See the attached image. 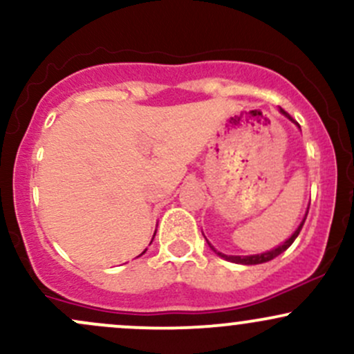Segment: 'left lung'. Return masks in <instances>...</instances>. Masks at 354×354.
<instances>
[{"mask_svg":"<svg viewBox=\"0 0 354 354\" xmlns=\"http://www.w3.org/2000/svg\"><path fill=\"white\" fill-rule=\"evenodd\" d=\"M279 113H281L283 116H286L288 120L290 121H293V118H291L290 115H288L286 111H284V109H281L279 108ZM299 128V124H296ZM306 214H308V211L306 213H304V216H303V219H301V223H299L298 225V228H296L295 231H293V234H291L290 238L288 239H284V241L281 243V245H278L276 248H271L270 251H265V253H258V254H248V256H239V254H225V253H221V251H218L216 248H214L213 245H211V243L208 241V239H206V243H208V246L211 248V250L214 251V253H216L219 258H223V259H226V261H231V263H236V265H261V263H266V261H271V259H274L276 256H279L281 253H284V251L288 250V248H290L291 245H293V241L296 238H298V234H299V231H301V228H303V225H304V219H306ZM206 238V236H205Z\"/></svg>","mask_w":354,"mask_h":354,"instance_id":"left-lung-1","label":"left lung"}]
</instances>
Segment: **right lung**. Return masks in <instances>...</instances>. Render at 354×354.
<instances>
[{"label":"right lung","instance_id":"right-lung-1","mask_svg":"<svg viewBox=\"0 0 354 354\" xmlns=\"http://www.w3.org/2000/svg\"><path fill=\"white\" fill-rule=\"evenodd\" d=\"M154 234H156V231H154ZM154 234H153V239H154ZM153 239H151V243H153ZM151 243H149V245H151ZM145 253H146V250H145L141 254H145ZM141 254H140V256H141Z\"/></svg>","mask_w":354,"mask_h":354}]
</instances>
